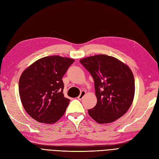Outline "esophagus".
<instances>
[{
    "mask_svg": "<svg viewBox=\"0 0 159 159\" xmlns=\"http://www.w3.org/2000/svg\"><path fill=\"white\" fill-rule=\"evenodd\" d=\"M85 91H81V92L80 93V95L78 96V99H80V100H81V99H83V98L85 96Z\"/></svg>",
    "mask_w": 159,
    "mask_h": 159,
    "instance_id": "34e87169",
    "label": "esophagus"
}]
</instances>
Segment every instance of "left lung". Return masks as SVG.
<instances>
[{
    "mask_svg": "<svg viewBox=\"0 0 159 159\" xmlns=\"http://www.w3.org/2000/svg\"><path fill=\"white\" fill-rule=\"evenodd\" d=\"M80 63L92 75L97 104L88 110L100 124L110 123L122 117L133 102L134 80L129 67L116 57L99 54L85 57Z\"/></svg>",
    "mask_w": 159,
    "mask_h": 159,
    "instance_id": "left-lung-1",
    "label": "left lung"
}]
</instances>
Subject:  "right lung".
<instances>
[{
    "instance_id": "add662e5",
    "label": "right lung",
    "mask_w": 159,
    "mask_h": 159,
    "mask_svg": "<svg viewBox=\"0 0 159 159\" xmlns=\"http://www.w3.org/2000/svg\"><path fill=\"white\" fill-rule=\"evenodd\" d=\"M74 61L57 55L46 56L23 71L19 95L23 107L32 118L52 124L63 116L70 100L64 97L61 78Z\"/></svg>"
}]
</instances>
